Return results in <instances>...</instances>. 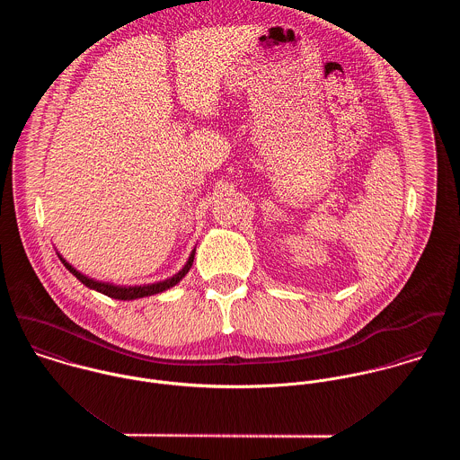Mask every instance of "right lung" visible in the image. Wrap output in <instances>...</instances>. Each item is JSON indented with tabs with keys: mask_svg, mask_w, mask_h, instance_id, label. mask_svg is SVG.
Returning <instances> with one entry per match:
<instances>
[{
	"mask_svg": "<svg viewBox=\"0 0 460 460\" xmlns=\"http://www.w3.org/2000/svg\"><path fill=\"white\" fill-rule=\"evenodd\" d=\"M58 253V252H57ZM195 253H197V248L191 252L190 259L186 265L177 272L173 274L172 278L168 279H163V281H157V283H148V285H134V287H126V285H113V283H108V281H99V279H93V278H88L86 274L79 272L75 267H72L70 263L66 262V259L58 253V259L62 261V263L66 265V269L83 283L86 285L88 288L92 290H97L108 297H113V299H120V301H132V299H139V297H146V296H154V294H159V292H164L172 287H175L191 269L193 261H195Z\"/></svg>",
	"mask_w": 460,
	"mask_h": 460,
	"instance_id": "add662e5",
	"label": "right lung"
}]
</instances>
